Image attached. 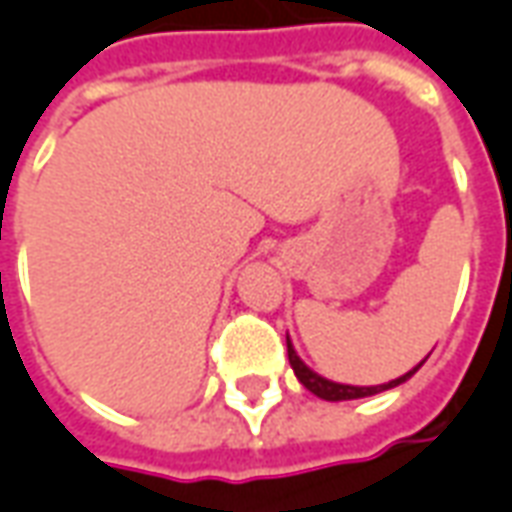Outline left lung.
Wrapping results in <instances>:
<instances>
[{
  "mask_svg": "<svg viewBox=\"0 0 512 512\" xmlns=\"http://www.w3.org/2000/svg\"><path fill=\"white\" fill-rule=\"evenodd\" d=\"M286 353H289V364H292V369H295L297 380L306 386L311 394H317L320 400H328V402H342V400H361V397H372V394H380V391H389L394 389V386H400V383H405V380L411 378L413 372L419 369V366H413L411 372H405L402 378L397 380H389V383H380V386H347V383H336V380H328L322 378V375H317L311 366L303 364V358L297 355L295 344H292V339L286 336Z\"/></svg>",
  "mask_w": 512,
  "mask_h": 512,
  "instance_id": "obj_1",
  "label": "left lung"
}]
</instances>
